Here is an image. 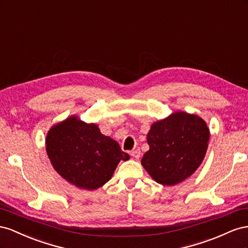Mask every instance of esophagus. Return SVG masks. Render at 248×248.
I'll return each instance as SVG.
<instances>
[{
  "instance_id": "1",
  "label": "esophagus",
  "mask_w": 248,
  "mask_h": 248,
  "mask_svg": "<svg viewBox=\"0 0 248 248\" xmlns=\"http://www.w3.org/2000/svg\"><path fill=\"white\" fill-rule=\"evenodd\" d=\"M140 155H141V152H140L139 148H136V150H133L131 152V155H132L133 158H135V159H139L140 158Z\"/></svg>"
}]
</instances>
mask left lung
<instances>
[{"label": "left lung", "instance_id": "left-lung-1", "mask_svg": "<svg viewBox=\"0 0 248 248\" xmlns=\"http://www.w3.org/2000/svg\"><path fill=\"white\" fill-rule=\"evenodd\" d=\"M210 131L200 116L175 112L152 124L141 164L161 185L173 186L192 174L206 155Z\"/></svg>", "mask_w": 248, "mask_h": 248}]
</instances>
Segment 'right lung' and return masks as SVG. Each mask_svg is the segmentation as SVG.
I'll return each instance as SVG.
<instances>
[{"instance_id": "obj_1", "label": "right lung", "mask_w": 248, "mask_h": 248, "mask_svg": "<svg viewBox=\"0 0 248 248\" xmlns=\"http://www.w3.org/2000/svg\"><path fill=\"white\" fill-rule=\"evenodd\" d=\"M46 145L55 170L85 190L102 187L112 178L120 160L130 159L95 124H86L75 115L52 126Z\"/></svg>"}]
</instances>
